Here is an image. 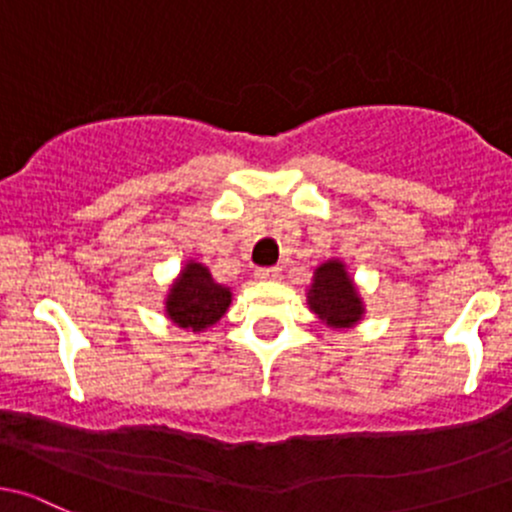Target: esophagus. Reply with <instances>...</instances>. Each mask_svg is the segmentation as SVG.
Wrapping results in <instances>:
<instances>
[{"label":"esophagus","mask_w":512,"mask_h":512,"mask_svg":"<svg viewBox=\"0 0 512 512\" xmlns=\"http://www.w3.org/2000/svg\"><path fill=\"white\" fill-rule=\"evenodd\" d=\"M256 278L258 281H278V278H281V268H258Z\"/></svg>","instance_id":"34e87169"}]
</instances>
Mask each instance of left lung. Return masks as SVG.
I'll return each mask as SVG.
<instances>
[{"label":"left lung","mask_w":512,"mask_h":512,"mask_svg":"<svg viewBox=\"0 0 512 512\" xmlns=\"http://www.w3.org/2000/svg\"><path fill=\"white\" fill-rule=\"evenodd\" d=\"M308 308L330 330H350L365 320V300L355 278L340 258H328L313 271V281L305 288Z\"/></svg>","instance_id":"1"}]
</instances>
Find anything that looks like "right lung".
Returning <instances> with one entry per match:
<instances>
[{
    "label": "right lung",
    "instance_id": "obj_1",
    "mask_svg": "<svg viewBox=\"0 0 512 512\" xmlns=\"http://www.w3.org/2000/svg\"><path fill=\"white\" fill-rule=\"evenodd\" d=\"M231 300H234V293L229 286L214 281L212 271L197 258H187L182 271L172 278L162 305L170 323L199 335L219 323L221 315L229 310Z\"/></svg>",
    "mask_w": 512,
    "mask_h": 512
}]
</instances>
